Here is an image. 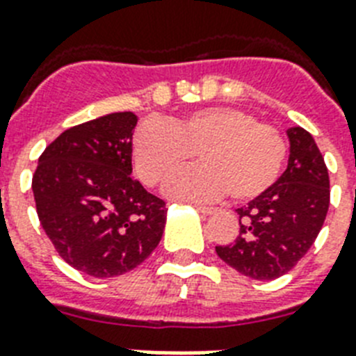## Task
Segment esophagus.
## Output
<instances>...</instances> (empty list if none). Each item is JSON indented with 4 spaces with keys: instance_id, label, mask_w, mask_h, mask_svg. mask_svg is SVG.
<instances>
[{
    "instance_id": "obj_1",
    "label": "esophagus",
    "mask_w": 356,
    "mask_h": 356,
    "mask_svg": "<svg viewBox=\"0 0 356 356\" xmlns=\"http://www.w3.org/2000/svg\"><path fill=\"white\" fill-rule=\"evenodd\" d=\"M196 211L202 214H207V216L213 213H216V209H213V207H204V205H196Z\"/></svg>"
}]
</instances>
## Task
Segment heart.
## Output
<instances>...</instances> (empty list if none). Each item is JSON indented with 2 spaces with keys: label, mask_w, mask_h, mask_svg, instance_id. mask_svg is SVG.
Listing matches in <instances>:
<instances>
[{
  "label": "heart",
  "mask_w": 356,
  "mask_h": 356,
  "mask_svg": "<svg viewBox=\"0 0 356 356\" xmlns=\"http://www.w3.org/2000/svg\"><path fill=\"white\" fill-rule=\"evenodd\" d=\"M195 152L204 165L167 184L175 198L236 202L266 193L282 172L287 143L273 125L233 107H207L167 123L147 122L132 136V161L147 185H160L184 169Z\"/></svg>",
  "instance_id": "heart-1"
}]
</instances>
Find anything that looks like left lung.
<instances>
[{
  "instance_id": "left-lung-1",
  "label": "left lung",
  "mask_w": 356,
  "mask_h": 356,
  "mask_svg": "<svg viewBox=\"0 0 356 356\" xmlns=\"http://www.w3.org/2000/svg\"><path fill=\"white\" fill-rule=\"evenodd\" d=\"M289 160L275 184L236 209L240 234L216 254L252 280L286 275L309 251L330 209V175L315 140L302 127L287 129Z\"/></svg>"
}]
</instances>
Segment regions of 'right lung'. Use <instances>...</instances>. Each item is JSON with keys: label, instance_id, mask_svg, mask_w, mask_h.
Here are the masks:
<instances>
[{"label": "right lung", "instance_id": "right-lung-1", "mask_svg": "<svg viewBox=\"0 0 356 356\" xmlns=\"http://www.w3.org/2000/svg\"><path fill=\"white\" fill-rule=\"evenodd\" d=\"M134 113H111L67 129L32 178L41 227L58 254L94 278L131 271L158 248L165 202L132 176Z\"/></svg>", "mask_w": 356, "mask_h": 356}]
</instances>
